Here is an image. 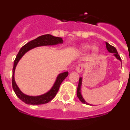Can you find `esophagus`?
<instances>
[{"mask_svg":"<svg viewBox=\"0 0 130 130\" xmlns=\"http://www.w3.org/2000/svg\"><path fill=\"white\" fill-rule=\"evenodd\" d=\"M76 70L78 72H82L83 70V64H79L76 68Z\"/></svg>","mask_w":130,"mask_h":130,"instance_id":"1","label":"esophagus"}]
</instances>
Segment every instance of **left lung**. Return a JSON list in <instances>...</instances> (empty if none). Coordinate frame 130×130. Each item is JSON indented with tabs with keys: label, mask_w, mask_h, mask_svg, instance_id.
Segmentation results:
<instances>
[{
	"label": "left lung",
	"mask_w": 130,
	"mask_h": 130,
	"mask_svg": "<svg viewBox=\"0 0 130 130\" xmlns=\"http://www.w3.org/2000/svg\"><path fill=\"white\" fill-rule=\"evenodd\" d=\"M105 43H106V47H107V49L108 50V51L110 53H114V55L117 57V58H118V59L121 60L120 56H119V55L118 54V52H117L116 48L115 47L111 45H110L109 43H108L107 42H106ZM81 78H80L79 81V85H78V87H77V97L79 98V99L80 100V101H81L82 103L85 104H88V103L86 102L85 101V100L83 99V98L82 95H81Z\"/></svg>",
	"instance_id": "1"
}]
</instances>
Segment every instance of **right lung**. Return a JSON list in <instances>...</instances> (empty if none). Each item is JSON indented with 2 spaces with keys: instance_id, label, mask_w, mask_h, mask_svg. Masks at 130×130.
<instances>
[{
  "instance_id": "right-lung-1",
  "label": "right lung",
  "mask_w": 130,
  "mask_h": 130,
  "mask_svg": "<svg viewBox=\"0 0 130 130\" xmlns=\"http://www.w3.org/2000/svg\"><path fill=\"white\" fill-rule=\"evenodd\" d=\"M62 42L63 40L61 38L55 37L50 34H45V35L41 36L40 37L28 42L22 47L19 52L18 53L14 60V64H13L12 87H13V89L17 96L23 102H25V104H28L30 105H41V104H47L50 102L56 96L57 93L59 90L60 86L61 85L62 82L68 75V72H66L59 74L55 84H54L53 87L47 93L39 96H29L24 94L23 93L19 90V88H18L15 83L14 79V72L17 64L18 63L20 58L25 55V53L30 50L31 49H33L36 47L43 46V45H56L58 43H62Z\"/></svg>"
}]
</instances>
